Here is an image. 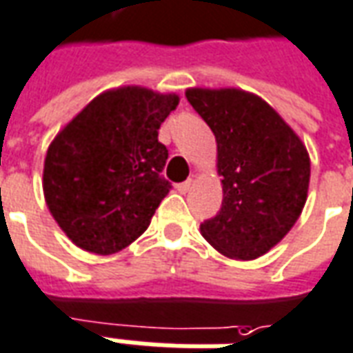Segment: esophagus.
Instances as JSON below:
<instances>
[{"mask_svg": "<svg viewBox=\"0 0 353 353\" xmlns=\"http://www.w3.org/2000/svg\"><path fill=\"white\" fill-rule=\"evenodd\" d=\"M192 186H194V182H192V180H184V182L176 184V190H179L180 194H186L188 190H190Z\"/></svg>", "mask_w": 353, "mask_h": 353, "instance_id": "1", "label": "esophagus"}]
</instances>
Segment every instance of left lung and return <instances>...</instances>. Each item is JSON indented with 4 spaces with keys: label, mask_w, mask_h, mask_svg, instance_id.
Here are the masks:
<instances>
[{
    "label": "left lung",
    "mask_w": 353,
    "mask_h": 353,
    "mask_svg": "<svg viewBox=\"0 0 353 353\" xmlns=\"http://www.w3.org/2000/svg\"><path fill=\"white\" fill-rule=\"evenodd\" d=\"M186 97L214 133L223 176L222 207L201 223L203 236L228 258H259L284 239L305 207L307 148L258 95L194 88Z\"/></svg>",
    "instance_id": "1"
}]
</instances>
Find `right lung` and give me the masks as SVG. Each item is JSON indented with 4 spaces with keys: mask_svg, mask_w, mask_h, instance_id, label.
Listing matches in <instances>:
<instances>
[{
    "mask_svg": "<svg viewBox=\"0 0 353 353\" xmlns=\"http://www.w3.org/2000/svg\"><path fill=\"white\" fill-rule=\"evenodd\" d=\"M176 95L128 86L97 95L48 146L43 173L46 205L82 250L114 254L141 236L171 182L158 141Z\"/></svg>",
    "mask_w": 353,
    "mask_h": 353,
    "instance_id": "obj_1",
    "label": "right lung"
}]
</instances>
